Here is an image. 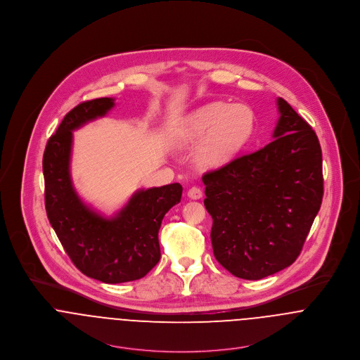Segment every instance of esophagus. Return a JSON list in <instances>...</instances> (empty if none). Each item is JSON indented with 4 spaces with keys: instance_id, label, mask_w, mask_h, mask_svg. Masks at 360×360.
Masks as SVG:
<instances>
[{
    "instance_id": "obj_1",
    "label": "esophagus",
    "mask_w": 360,
    "mask_h": 360,
    "mask_svg": "<svg viewBox=\"0 0 360 360\" xmlns=\"http://www.w3.org/2000/svg\"><path fill=\"white\" fill-rule=\"evenodd\" d=\"M187 195H188V198H191V200H200V198H202V190L200 188V187H191L190 190H188V193H187Z\"/></svg>"
}]
</instances>
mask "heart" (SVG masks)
Instances as JSON below:
<instances>
[{
    "label": "heart",
    "instance_id": "1",
    "mask_svg": "<svg viewBox=\"0 0 360 360\" xmlns=\"http://www.w3.org/2000/svg\"><path fill=\"white\" fill-rule=\"evenodd\" d=\"M254 130V112L244 103H210L194 110L180 129V141L194 144L195 160L204 167L230 162Z\"/></svg>",
    "mask_w": 360,
    "mask_h": 360
}]
</instances>
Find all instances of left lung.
Returning a JSON list of instances; mask_svg holds the SVG:
<instances>
[{
  "instance_id": "1",
  "label": "left lung",
  "mask_w": 360,
  "mask_h": 360,
  "mask_svg": "<svg viewBox=\"0 0 360 360\" xmlns=\"http://www.w3.org/2000/svg\"><path fill=\"white\" fill-rule=\"evenodd\" d=\"M277 105L273 141L202 176L213 255L244 280L295 262L323 200L319 139L285 100Z\"/></svg>"
}]
</instances>
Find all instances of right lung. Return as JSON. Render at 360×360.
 Masks as SVG:
<instances>
[{
  "mask_svg": "<svg viewBox=\"0 0 360 360\" xmlns=\"http://www.w3.org/2000/svg\"><path fill=\"white\" fill-rule=\"evenodd\" d=\"M113 98L79 103L66 113L43 156L46 210L63 250L87 277L108 284L143 278L160 259L158 231L166 212L180 202L179 183L140 190L112 217L77 195L70 177L73 133L105 116Z\"/></svg>",
  "mask_w": 360,
  "mask_h": 360,
  "instance_id": "right-lung-1",
  "label": "right lung"
}]
</instances>
